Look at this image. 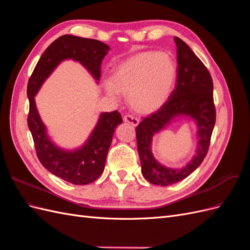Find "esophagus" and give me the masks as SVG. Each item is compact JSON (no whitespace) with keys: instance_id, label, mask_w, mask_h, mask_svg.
<instances>
[{"instance_id":"obj_1","label":"esophagus","mask_w":250,"mask_h":250,"mask_svg":"<svg viewBox=\"0 0 250 250\" xmlns=\"http://www.w3.org/2000/svg\"><path fill=\"white\" fill-rule=\"evenodd\" d=\"M123 120H124V122H126V123H128V124H131L132 126H138L139 125V119H137V118H134L133 116H131V115H125L124 116V118H123Z\"/></svg>"}]
</instances>
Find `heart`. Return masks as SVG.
Instances as JSON below:
<instances>
[{
    "label": "heart",
    "instance_id": "1",
    "mask_svg": "<svg viewBox=\"0 0 250 250\" xmlns=\"http://www.w3.org/2000/svg\"><path fill=\"white\" fill-rule=\"evenodd\" d=\"M176 74V62L169 53L144 51L113 69L106 90L110 95H126L134 111L152 113L169 99Z\"/></svg>",
    "mask_w": 250,
    "mask_h": 250
}]
</instances>
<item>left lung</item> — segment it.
<instances>
[{"label":"left lung","mask_w":250,"mask_h":250,"mask_svg":"<svg viewBox=\"0 0 250 250\" xmlns=\"http://www.w3.org/2000/svg\"><path fill=\"white\" fill-rule=\"evenodd\" d=\"M174 41L177 48L175 89L167 102L156 112L143 119L135 129L143 176L149 183L162 187L184 180L199 167L208 153L216 122L214 86L208 70L184 41L176 36ZM183 116L193 119L198 125L196 154L183 168L166 167L153 156L150 150L152 138L176 117Z\"/></svg>","instance_id":"left-lung-1"}]
</instances>
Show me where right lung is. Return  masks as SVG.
Segmentation results:
<instances>
[{"mask_svg":"<svg viewBox=\"0 0 250 250\" xmlns=\"http://www.w3.org/2000/svg\"><path fill=\"white\" fill-rule=\"evenodd\" d=\"M108 51L106 43L97 40L62 35L42 53L28 82V127L37 157L49 172L73 185H87L101 175L113 132L123 122L122 117L117 110L102 112L86 142L80 148L64 150L56 146L48 135L47 128L37 111L34 97L57 65L66 59L81 63L98 82L101 77L102 60Z\"/></svg>","mask_w":250,"mask_h":250,"instance_id":"add662e5","label":"right lung"}]
</instances>
